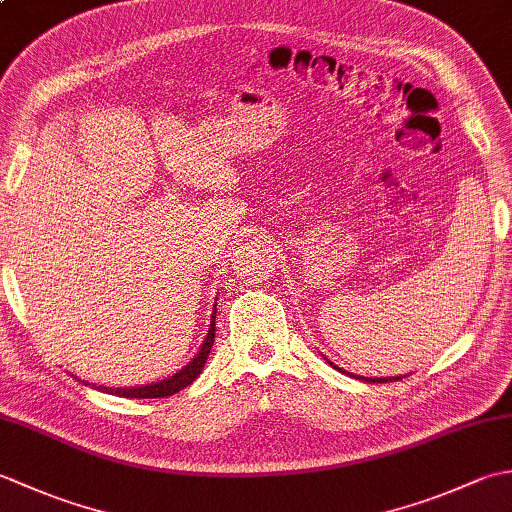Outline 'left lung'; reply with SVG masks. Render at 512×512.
<instances>
[{"instance_id": "8db88e82", "label": "left lung", "mask_w": 512, "mask_h": 512, "mask_svg": "<svg viewBox=\"0 0 512 512\" xmlns=\"http://www.w3.org/2000/svg\"><path fill=\"white\" fill-rule=\"evenodd\" d=\"M334 369H341V367H336L332 361H328ZM350 374V372H347ZM350 376H354V378H361V380H365V383H387V380H400L402 376H387V378H372V376H356V374H350Z\"/></svg>"}]
</instances>
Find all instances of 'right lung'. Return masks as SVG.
<instances>
[{"mask_svg": "<svg viewBox=\"0 0 512 512\" xmlns=\"http://www.w3.org/2000/svg\"><path fill=\"white\" fill-rule=\"evenodd\" d=\"M213 341H215V310L211 314V325H209V332H206L204 341L200 345L198 354H195L191 361L184 365L180 372H176L173 376H167L158 380V383H151V385H140V387H99L101 391H107V394H114V396H123V398H165V396H171L176 394V391L189 387L195 378H198L202 374L204 369V363L206 358H209V352L213 347Z\"/></svg>", "mask_w": 512, "mask_h": 512, "instance_id": "right-lung-1", "label": "right lung"}]
</instances>
